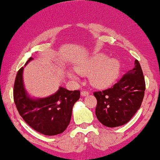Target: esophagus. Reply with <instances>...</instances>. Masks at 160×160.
Segmentation results:
<instances>
[{
	"mask_svg": "<svg viewBox=\"0 0 160 160\" xmlns=\"http://www.w3.org/2000/svg\"><path fill=\"white\" fill-rule=\"evenodd\" d=\"M90 92L88 91H86V90H82V92H81V95H82V96H87L89 95Z\"/></svg>",
	"mask_w": 160,
	"mask_h": 160,
	"instance_id": "esophagus-1",
	"label": "esophagus"
}]
</instances>
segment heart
I'll return each instance as SVG.
<instances>
[{
  "instance_id": "1",
  "label": "heart",
  "mask_w": 160,
  "mask_h": 160,
  "mask_svg": "<svg viewBox=\"0 0 160 160\" xmlns=\"http://www.w3.org/2000/svg\"><path fill=\"white\" fill-rule=\"evenodd\" d=\"M76 70L81 75H89L90 84L97 88H106L112 85L119 76L121 64L116 58H109L104 54H96L77 65ZM72 79L75 74L70 73Z\"/></svg>"
}]
</instances>
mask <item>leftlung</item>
Segmentation results:
<instances>
[{
  "label": "left lung",
  "mask_w": 160,
  "mask_h": 160,
  "mask_svg": "<svg viewBox=\"0 0 160 160\" xmlns=\"http://www.w3.org/2000/svg\"><path fill=\"white\" fill-rule=\"evenodd\" d=\"M145 90V82L140 64L122 77L113 87L94 92L97 100L96 116L102 125L114 128L128 123L140 108Z\"/></svg>",
  "instance_id": "1"
}]
</instances>
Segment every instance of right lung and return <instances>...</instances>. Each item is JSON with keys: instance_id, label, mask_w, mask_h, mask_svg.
Here are the masks:
<instances>
[{"instance_id": "add662e5", "label": "right lung", "mask_w": 160, "mask_h": 160, "mask_svg": "<svg viewBox=\"0 0 160 160\" xmlns=\"http://www.w3.org/2000/svg\"><path fill=\"white\" fill-rule=\"evenodd\" d=\"M32 59L29 58L27 63ZM23 70L21 68L18 71L13 90L14 102L20 116L32 129L44 135L63 133L70 124L72 107L79 99L80 91H71L61 87L52 96L32 99L23 88Z\"/></svg>"}]
</instances>
